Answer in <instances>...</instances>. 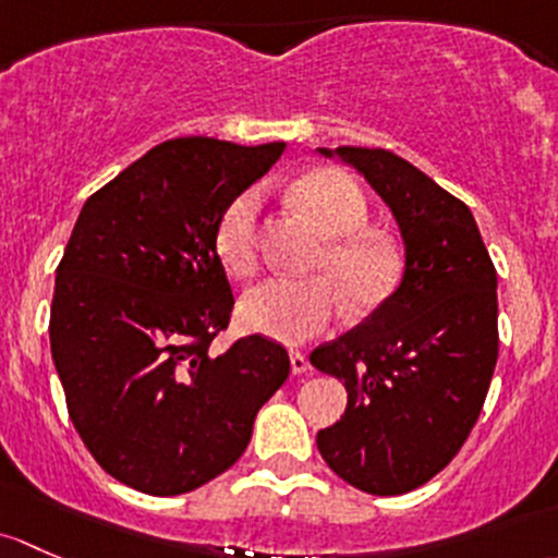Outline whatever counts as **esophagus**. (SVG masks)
<instances>
[{
  "instance_id": "34e87169",
  "label": "esophagus",
  "mask_w": 558,
  "mask_h": 558,
  "mask_svg": "<svg viewBox=\"0 0 558 558\" xmlns=\"http://www.w3.org/2000/svg\"><path fill=\"white\" fill-rule=\"evenodd\" d=\"M290 365H292V373H298V376H301V373L312 371V365H308V357H306V354H301V352H290Z\"/></svg>"
}]
</instances>
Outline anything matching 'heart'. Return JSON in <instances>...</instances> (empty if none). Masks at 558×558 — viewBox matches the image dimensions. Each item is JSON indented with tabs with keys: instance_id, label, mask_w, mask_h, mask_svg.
Here are the masks:
<instances>
[{
	"instance_id": "obj_1",
	"label": "heart",
	"mask_w": 558,
	"mask_h": 558,
	"mask_svg": "<svg viewBox=\"0 0 558 558\" xmlns=\"http://www.w3.org/2000/svg\"><path fill=\"white\" fill-rule=\"evenodd\" d=\"M292 198L327 236L319 268L330 279H268L241 298L239 317L250 332L284 343L317 336L336 319L341 298L347 308L365 314L381 306L398 287L403 255L392 239L365 231L363 187L338 169H319L292 185ZM257 217L260 191L239 193L220 215L215 246L222 266L236 277L257 268Z\"/></svg>"
}]
</instances>
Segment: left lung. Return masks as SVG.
<instances>
[{
	"mask_svg": "<svg viewBox=\"0 0 558 558\" xmlns=\"http://www.w3.org/2000/svg\"><path fill=\"white\" fill-rule=\"evenodd\" d=\"M365 177L403 239V277L363 325L312 352L347 387V411L317 433L330 470L395 497L462 449L497 365V271L468 206L389 150L319 147Z\"/></svg>",
	"mask_w": 558,
	"mask_h": 558,
	"instance_id": "obj_1",
	"label": "left lung"
}]
</instances>
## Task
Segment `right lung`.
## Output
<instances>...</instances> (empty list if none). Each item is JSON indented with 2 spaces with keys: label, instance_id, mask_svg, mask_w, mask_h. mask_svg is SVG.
<instances>
[{
  "label": "right lung",
  "instance_id": "1",
  "mask_svg": "<svg viewBox=\"0 0 558 558\" xmlns=\"http://www.w3.org/2000/svg\"><path fill=\"white\" fill-rule=\"evenodd\" d=\"M281 150L169 140L90 195L74 222L50 352L74 429L131 489L174 497L226 473L290 376L284 347L263 336L211 352L233 308L217 222Z\"/></svg>",
  "mask_w": 558,
  "mask_h": 558
}]
</instances>
